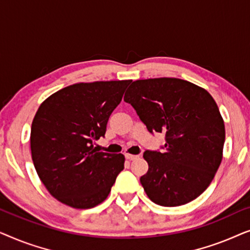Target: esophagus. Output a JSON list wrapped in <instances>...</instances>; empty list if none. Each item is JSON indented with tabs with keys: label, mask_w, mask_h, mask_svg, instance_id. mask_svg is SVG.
Segmentation results:
<instances>
[{
	"label": "esophagus",
	"mask_w": 250,
	"mask_h": 250,
	"mask_svg": "<svg viewBox=\"0 0 250 250\" xmlns=\"http://www.w3.org/2000/svg\"><path fill=\"white\" fill-rule=\"evenodd\" d=\"M125 157H126V158H127L128 160H134V159H136V158H139V156H136V155H129V153H126Z\"/></svg>",
	"instance_id": "obj_1"
}]
</instances>
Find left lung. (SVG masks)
<instances>
[{
    "label": "left lung",
    "instance_id": "8db88e82",
    "mask_svg": "<svg viewBox=\"0 0 250 250\" xmlns=\"http://www.w3.org/2000/svg\"><path fill=\"white\" fill-rule=\"evenodd\" d=\"M124 101L150 133H164V151L143 153L149 169L141 176L157 205L188 204L207 189L223 157L225 127L216 102L205 88L180 78L133 82Z\"/></svg>",
    "mask_w": 250,
    "mask_h": 250
}]
</instances>
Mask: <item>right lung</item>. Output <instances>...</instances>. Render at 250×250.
Masks as SVG:
<instances>
[{"label": "right lung", "mask_w": 250, "mask_h": 250, "mask_svg": "<svg viewBox=\"0 0 250 250\" xmlns=\"http://www.w3.org/2000/svg\"><path fill=\"white\" fill-rule=\"evenodd\" d=\"M132 81L77 83L42 102L32 123L35 169L57 200L78 209L101 204L124 169L122 153L99 152L108 119Z\"/></svg>", "instance_id": "obj_1"}]
</instances>
